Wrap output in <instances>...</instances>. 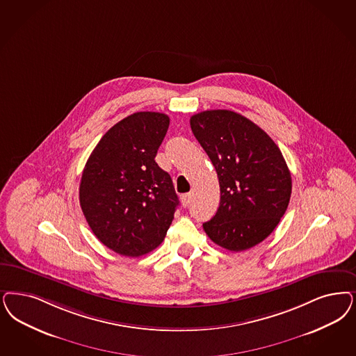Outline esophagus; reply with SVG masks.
<instances>
[{"instance_id":"esophagus-1","label":"esophagus","mask_w":356,"mask_h":356,"mask_svg":"<svg viewBox=\"0 0 356 356\" xmlns=\"http://www.w3.org/2000/svg\"><path fill=\"white\" fill-rule=\"evenodd\" d=\"M181 201H183V205H184V207H188L189 202H191V193L181 195Z\"/></svg>"}]
</instances>
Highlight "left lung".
<instances>
[{
  "label": "left lung",
  "instance_id": "left-lung-1",
  "mask_svg": "<svg viewBox=\"0 0 356 356\" xmlns=\"http://www.w3.org/2000/svg\"><path fill=\"white\" fill-rule=\"evenodd\" d=\"M191 129L211 160L221 201L204 230L230 251H245L270 235L292 193V177L280 148L258 124L232 111H201Z\"/></svg>",
  "mask_w": 356,
  "mask_h": 356
}]
</instances>
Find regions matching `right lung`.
<instances>
[{
  "label": "right lung",
  "instance_id": "obj_1",
  "mask_svg": "<svg viewBox=\"0 0 356 356\" xmlns=\"http://www.w3.org/2000/svg\"><path fill=\"white\" fill-rule=\"evenodd\" d=\"M168 126L163 113H134L106 131L84 167L79 197L86 222L123 257L155 250L179 207L171 176L155 161Z\"/></svg>",
  "mask_w": 356,
  "mask_h": 356
}]
</instances>
